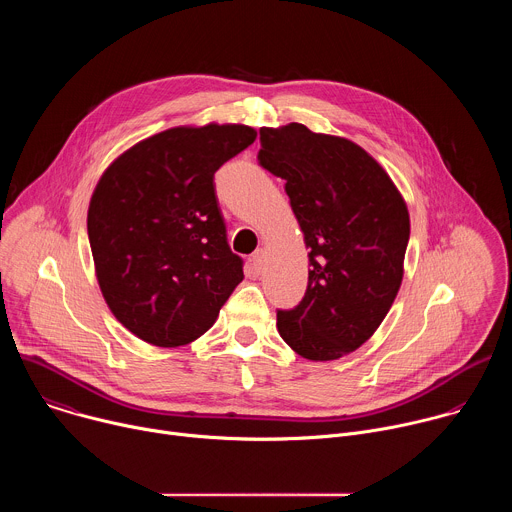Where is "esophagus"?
Returning a JSON list of instances; mask_svg holds the SVG:
<instances>
[{"label":"esophagus","instance_id":"34e87169","mask_svg":"<svg viewBox=\"0 0 512 512\" xmlns=\"http://www.w3.org/2000/svg\"><path fill=\"white\" fill-rule=\"evenodd\" d=\"M263 263H265V251H263V249H257V251L251 255V267H253L257 273H261Z\"/></svg>","mask_w":512,"mask_h":512}]
</instances>
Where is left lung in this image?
<instances>
[{
    "label": "left lung",
    "instance_id": "1",
    "mask_svg": "<svg viewBox=\"0 0 512 512\" xmlns=\"http://www.w3.org/2000/svg\"><path fill=\"white\" fill-rule=\"evenodd\" d=\"M257 162L285 180L310 247L308 289L277 310L281 338L308 360H336L367 342L403 279L409 212L387 172L356 143L302 123L259 129Z\"/></svg>",
    "mask_w": 512,
    "mask_h": 512
}]
</instances>
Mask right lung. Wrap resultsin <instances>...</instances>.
<instances>
[{
    "instance_id": "right-lung-1",
    "label": "right lung",
    "mask_w": 512,
    "mask_h": 512,
    "mask_svg": "<svg viewBox=\"0 0 512 512\" xmlns=\"http://www.w3.org/2000/svg\"><path fill=\"white\" fill-rule=\"evenodd\" d=\"M247 125L174 127L119 156L89 206L103 298L141 340L172 348L202 336L243 281L214 172L247 150Z\"/></svg>"
}]
</instances>
